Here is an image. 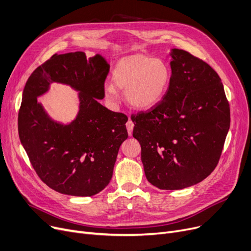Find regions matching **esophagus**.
I'll use <instances>...</instances> for the list:
<instances>
[{
    "label": "esophagus",
    "instance_id": "1",
    "mask_svg": "<svg viewBox=\"0 0 251 251\" xmlns=\"http://www.w3.org/2000/svg\"><path fill=\"white\" fill-rule=\"evenodd\" d=\"M126 127H127V131H128V134L129 136L132 135V131H133V127H134V124L133 122L129 120L127 123H126Z\"/></svg>",
    "mask_w": 251,
    "mask_h": 251
}]
</instances>
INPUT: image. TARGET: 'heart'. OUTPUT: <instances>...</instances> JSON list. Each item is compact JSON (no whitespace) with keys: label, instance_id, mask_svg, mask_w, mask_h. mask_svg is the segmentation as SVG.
Here are the masks:
<instances>
[{"label":"heart","instance_id":"b5f03b06","mask_svg":"<svg viewBox=\"0 0 251 251\" xmlns=\"http://www.w3.org/2000/svg\"><path fill=\"white\" fill-rule=\"evenodd\" d=\"M113 84H105L104 96L112 103L119 100L118 90H125L126 101L137 110H149L165 97L171 81V69L166 61L143 55L128 56L114 67Z\"/></svg>","mask_w":251,"mask_h":251}]
</instances>
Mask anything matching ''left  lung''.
<instances>
[{"instance_id":"1","label":"left lung","mask_w":251,"mask_h":251,"mask_svg":"<svg viewBox=\"0 0 251 251\" xmlns=\"http://www.w3.org/2000/svg\"><path fill=\"white\" fill-rule=\"evenodd\" d=\"M169 56L172 75L163 100L131 119L148 181L178 190L215 170L230 128V108L208 64L179 49H171Z\"/></svg>"}]
</instances>
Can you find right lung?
<instances>
[{
  "instance_id": "add662e5",
  "label": "right lung",
  "mask_w": 251,
  "mask_h": 251,
  "mask_svg": "<svg viewBox=\"0 0 251 251\" xmlns=\"http://www.w3.org/2000/svg\"><path fill=\"white\" fill-rule=\"evenodd\" d=\"M110 64L100 54L75 51L54 55L29 76L18 114V132L36 174L47 185L72 196H92L110 183L119 149L128 133V118L98 100ZM52 83L78 92V111L68 124L54 121L37 98Z\"/></svg>"
}]
</instances>
